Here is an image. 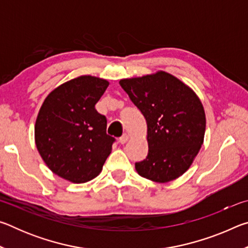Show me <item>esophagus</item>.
I'll return each mask as SVG.
<instances>
[{
    "label": "esophagus",
    "instance_id": "1",
    "mask_svg": "<svg viewBox=\"0 0 248 248\" xmlns=\"http://www.w3.org/2000/svg\"><path fill=\"white\" fill-rule=\"evenodd\" d=\"M129 140V134H127V133H124V134H123V136H121L120 138H119V142L121 144H124L125 142H127Z\"/></svg>",
    "mask_w": 248,
    "mask_h": 248
}]
</instances>
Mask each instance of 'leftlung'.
Returning a JSON list of instances; mask_svg holds the SVG:
<instances>
[{
	"instance_id": "1",
	"label": "left lung",
	"mask_w": 248,
	"mask_h": 248,
	"mask_svg": "<svg viewBox=\"0 0 248 248\" xmlns=\"http://www.w3.org/2000/svg\"><path fill=\"white\" fill-rule=\"evenodd\" d=\"M120 86L148 124L149 153L136 163L138 174L169 183L189 169L203 143L205 114L189 86L164 71L120 79Z\"/></svg>"
}]
</instances>
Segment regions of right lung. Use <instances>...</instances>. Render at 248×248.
Listing matches in <instances>:
<instances>
[{
    "instance_id": "right-lung-1",
    "label": "right lung",
    "mask_w": 248,
    "mask_h": 248,
    "mask_svg": "<svg viewBox=\"0 0 248 248\" xmlns=\"http://www.w3.org/2000/svg\"><path fill=\"white\" fill-rule=\"evenodd\" d=\"M109 82L82 75L54 89L40 107L35 124L37 150L50 170L74 184L90 182L103 170L115 138L95 109Z\"/></svg>"
}]
</instances>
